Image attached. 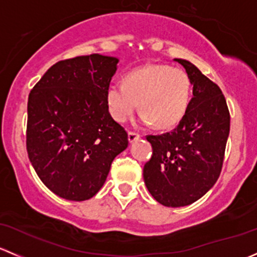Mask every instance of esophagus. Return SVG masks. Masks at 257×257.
Masks as SVG:
<instances>
[{
  "label": "esophagus",
  "mask_w": 257,
  "mask_h": 257,
  "mask_svg": "<svg viewBox=\"0 0 257 257\" xmlns=\"http://www.w3.org/2000/svg\"><path fill=\"white\" fill-rule=\"evenodd\" d=\"M138 139H141V136H139L138 133H136V132H129L128 133L129 143H133V142L138 141Z\"/></svg>",
  "instance_id": "1"
}]
</instances>
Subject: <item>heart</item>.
Masks as SVG:
<instances>
[{
    "label": "heart",
    "instance_id": "1",
    "mask_svg": "<svg viewBox=\"0 0 257 257\" xmlns=\"http://www.w3.org/2000/svg\"><path fill=\"white\" fill-rule=\"evenodd\" d=\"M193 84L184 69L168 64H149L134 69L123 84L110 83L105 102L114 120L124 123L138 108L142 120L158 129L174 128L190 104Z\"/></svg>",
    "mask_w": 257,
    "mask_h": 257
}]
</instances>
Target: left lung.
<instances>
[{
	"instance_id": "8db88e82",
	"label": "left lung",
	"mask_w": 257,
	"mask_h": 257,
	"mask_svg": "<svg viewBox=\"0 0 257 257\" xmlns=\"http://www.w3.org/2000/svg\"><path fill=\"white\" fill-rule=\"evenodd\" d=\"M175 61L194 85L193 98L177 128L147 136L153 154L143 169L153 198L170 208L190 205L216 183L230 132L229 108L219 85L189 61Z\"/></svg>"
}]
</instances>
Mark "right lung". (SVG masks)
Segmentation results:
<instances>
[{
  "mask_svg": "<svg viewBox=\"0 0 257 257\" xmlns=\"http://www.w3.org/2000/svg\"><path fill=\"white\" fill-rule=\"evenodd\" d=\"M115 57L93 53L51 67L28 95L26 145L42 183L61 198L83 201L104 184L128 134L108 110L105 90Z\"/></svg>",
  "mask_w": 257,
  "mask_h": 257,
  "instance_id": "obj_1",
  "label": "right lung"
}]
</instances>
